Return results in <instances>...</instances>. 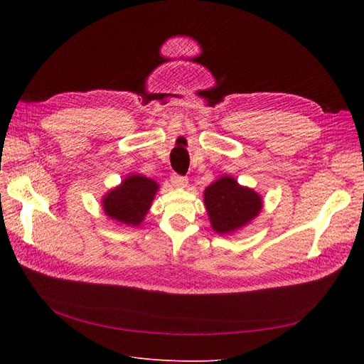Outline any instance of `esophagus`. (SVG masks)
I'll use <instances>...</instances> for the list:
<instances>
[{
  "label": "esophagus",
  "mask_w": 364,
  "mask_h": 364,
  "mask_svg": "<svg viewBox=\"0 0 364 364\" xmlns=\"http://www.w3.org/2000/svg\"><path fill=\"white\" fill-rule=\"evenodd\" d=\"M171 183L174 184L176 187H186V186H187V177L178 176V174H172Z\"/></svg>",
  "instance_id": "esophagus-1"
}]
</instances>
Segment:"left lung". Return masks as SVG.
Masks as SVG:
<instances>
[{"instance_id": "left-lung-1", "label": "left lung", "mask_w": 364, "mask_h": 364, "mask_svg": "<svg viewBox=\"0 0 364 364\" xmlns=\"http://www.w3.org/2000/svg\"><path fill=\"white\" fill-rule=\"evenodd\" d=\"M203 202L213 228L225 235L254 220L262 208L254 190L242 187L232 177H223L205 188Z\"/></svg>"}]
</instances>
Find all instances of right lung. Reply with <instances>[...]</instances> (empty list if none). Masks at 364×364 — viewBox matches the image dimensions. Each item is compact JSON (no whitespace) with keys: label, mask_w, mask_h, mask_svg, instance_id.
Masks as SVG:
<instances>
[{"label":"right lung","mask_w":364,"mask_h":364,"mask_svg":"<svg viewBox=\"0 0 364 364\" xmlns=\"http://www.w3.org/2000/svg\"><path fill=\"white\" fill-rule=\"evenodd\" d=\"M158 183L144 176H131L103 198L107 217L128 225H139L147 214Z\"/></svg>","instance_id":"add662e5"}]
</instances>
